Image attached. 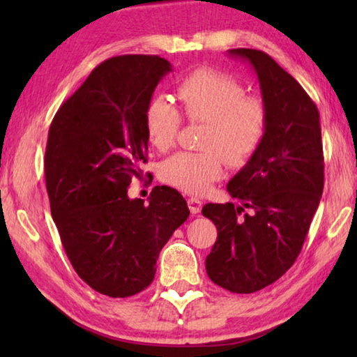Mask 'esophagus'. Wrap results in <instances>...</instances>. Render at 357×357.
<instances>
[{
    "instance_id": "1",
    "label": "esophagus",
    "mask_w": 357,
    "mask_h": 357,
    "mask_svg": "<svg viewBox=\"0 0 357 357\" xmlns=\"http://www.w3.org/2000/svg\"><path fill=\"white\" fill-rule=\"evenodd\" d=\"M187 204H189V209L192 214H198L202 211V206H203V202L200 200V198H189V202H187Z\"/></svg>"
}]
</instances>
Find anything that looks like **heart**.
Returning a JSON list of instances; mask_svg holds the SVG:
<instances>
[{
	"mask_svg": "<svg viewBox=\"0 0 357 357\" xmlns=\"http://www.w3.org/2000/svg\"><path fill=\"white\" fill-rule=\"evenodd\" d=\"M185 116L206 123L202 153H176L162 162L159 178L187 193L206 192L222 176L223 160L244 165L257 153L268 129V108L245 96L244 84L214 69H198L176 89ZM181 114L164 96H154L144 110V130L154 148L165 151L176 140Z\"/></svg>",
	"mask_w": 357,
	"mask_h": 357,
	"instance_id": "b5f03b06",
	"label": "heart"
}]
</instances>
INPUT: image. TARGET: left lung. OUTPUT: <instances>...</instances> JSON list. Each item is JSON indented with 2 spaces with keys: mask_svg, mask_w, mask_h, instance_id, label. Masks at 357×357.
I'll return each mask as SVG.
<instances>
[{
  "mask_svg": "<svg viewBox=\"0 0 357 357\" xmlns=\"http://www.w3.org/2000/svg\"><path fill=\"white\" fill-rule=\"evenodd\" d=\"M255 70L268 129L227 190L239 204L208 203L217 241L206 273L231 293H255L291 268L304 244L324 185L321 126L317 105L264 52L228 50Z\"/></svg>",
  "mask_w": 357,
  "mask_h": 357,
  "instance_id": "8db88e82",
  "label": "left lung"
}]
</instances>
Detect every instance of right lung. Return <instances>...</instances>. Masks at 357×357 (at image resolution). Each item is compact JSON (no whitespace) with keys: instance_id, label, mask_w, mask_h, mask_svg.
<instances>
[{"instance_id":"right-lung-1","label":"right lung","mask_w":357,"mask_h":357,"mask_svg":"<svg viewBox=\"0 0 357 357\" xmlns=\"http://www.w3.org/2000/svg\"><path fill=\"white\" fill-rule=\"evenodd\" d=\"M172 64L123 55L96 68L59 107L48 130L45 185L75 273L96 291L128 298L151 285L155 261L190 211L167 185L149 204L128 197L146 162L144 110Z\"/></svg>"}]
</instances>
